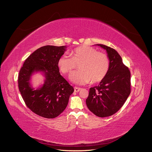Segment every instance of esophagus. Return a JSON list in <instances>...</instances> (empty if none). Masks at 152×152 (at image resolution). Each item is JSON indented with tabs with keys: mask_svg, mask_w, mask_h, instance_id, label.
Returning a JSON list of instances; mask_svg holds the SVG:
<instances>
[{
	"mask_svg": "<svg viewBox=\"0 0 152 152\" xmlns=\"http://www.w3.org/2000/svg\"><path fill=\"white\" fill-rule=\"evenodd\" d=\"M74 89H75V92H79V91L81 90V89L80 88V87H75Z\"/></svg>",
	"mask_w": 152,
	"mask_h": 152,
	"instance_id": "esophagus-1",
	"label": "esophagus"
}]
</instances>
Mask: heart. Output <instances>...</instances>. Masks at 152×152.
<instances>
[{"label":"heart","instance_id":"1","mask_svg":"<svg viewBox=\"0 0 152 152\" xmlns=\"http://www.w3.org/2000/svg\"><path fill=\"white\" fill-rule=\"evenodd\" d=\"M70 56L63 55L58 58L57 65L62 73L71 75L79 66V69L71 76V80L79 84L91 81L95 84L101 82L107 75L110 60L107 54L98 52L94 47L83 45L71 50Z\"/></svg>","mask_w":152,"mask_h":152}]
</instances>
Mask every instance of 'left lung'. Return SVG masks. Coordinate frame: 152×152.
I'll return each mask as SVG.
<instances>
[{"label": "left lung", "mask_w": 152, "mask_h": 152, "mask_svg": "<svg viewBox=\"0 0 152 152\" xmlns=\"http://www.w3.org/2000/svg\"><path fill=\"white\" fill-rule=\"evenodd\" d=\"M107 50L110 68L100 84L91 87L86 105L99 117L111 116L120 109L131 93V72L123 62L121 56L114 49L97 44Z\"/></svg>", "instance_id": "1"}]
</instances>
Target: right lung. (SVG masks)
<instances>
[{
  "label": "right lung",
  "instance_id": "add662e5",
  "mask_svg": "<svg viewBox=\"0 0 152 152\" xmlns=\"http://www.w3.org/2000/svg\"><path fill=\"white\" fill-rule=\"evenodd\" d=\"M65 46L45 45L39 48L25 60L21 68L18 88L26 105L33 113L45 118H54L66 108L70 95L74 92L66 79L60 74L58 58ZM44 72L46 81L41 88L34 90L29 79L34 71Z\"/></svg>",
  "mask_w": 152,
  "mask_h": 152
}]
</instances>
